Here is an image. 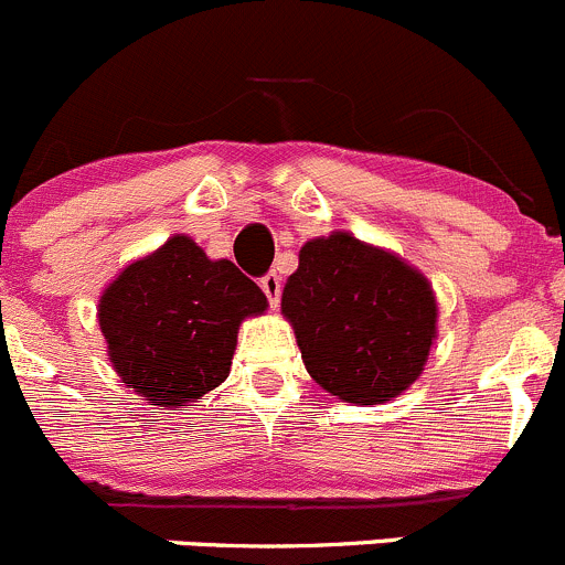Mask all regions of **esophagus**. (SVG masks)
<instances>
[{"mask_svg":"<svg viewBox=\"0 0 565 565\" xmlns=\"http://www.w3.org/2000/svg\"><path fill=\"white\" fill-rule=\"evenodd\" d=\"M259 287H262V292L267 295V300H270L273 309H276L278 300H281V278H278L276 273H267V276L259 278Z\"/></svg>","mask_w":565,"mask_h":565,"instance_id":"obj_1","label":"esophagus"}]
</instances>
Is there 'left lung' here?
Listing matches in <instances>:
<instances>
[{
	"label": "left lung",
	"instance_id": "left-lung-1",
	"mask_svg": "<svg viewBox=\"0 0 565 565\" xmlns=\"http://www.w3.org/2000/svg\"><path fill=\"white\" fill-rule=\"evenodd\" d=\"M281 311L311 377L352 404H383L424 372L437 303L424 273L350 232L300 248Z\"/></svg>",
	"mask_w": 565,
	"mask_h": 565
}]
</instances>
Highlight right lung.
I'll use <instances>...</instances> for the list:
<instances>
[{"instance_id": "obj_1", "label": "right lung", "mask_w": 565, "mask_h": 565, "mask_svg": "<svg viewBox=\"0 0 565 565\" xmlns=\"http://www.w3.org/2000/svg\"><path fill=\"white\" fill-rule=\"evenodd\" d=\"M265 309V292L230 259L174 235L108 284L98 322L128 388L158 407H188L230 377L241 322Z\"/></svg>"}]
</instances>
